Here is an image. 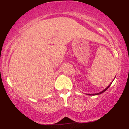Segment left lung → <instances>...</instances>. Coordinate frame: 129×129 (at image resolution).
Listing matches in <instances>:
<instances>
[{
    "label": "left lung",
    "instance_id": "1",
    "mask_svg": "<svg viewBox=\"0 0 129 129\" xmlns=\"http://www.w3.org/2000/svg\"><path fill=\"white\" fill-rule=\"evenodd\" d=\"M115 77H116V76H115ZM115 78H114V79H115ZM112 82H113V81H112ZM112 83H111V84H110V85H109V86H108L107 87H106V88H105L104 90H103V91H101V92H100V93H95V94H94V93H93V94H88V95H91V96H92V95H93V96H94V95H98V94H101V93H104V91H106V90H107L108 89V88H109V87L110 86V85H111V84H112Z\"/></svg>",
    "mask_w": 129,
    "mask_h": 129
}]
</instances>
